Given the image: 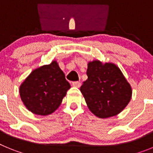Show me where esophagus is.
<instances>
[{
  "mask_svg": "<svg viewBox=\"0 0 153 153\" xmlns=\"http://www.w3.org/2000/svg\"><path fill=\"white\" fill-rule=\"evenodd\" d=\"M73 86H75V87H79L81 86V83L79 82V81H76V82H74L72 83Z\"/></svg>",
  "mask_w": 153,
  "mask_h": 153,
  "instance_id": "34e87169",
  "label": "esophagus"
}]
</instances>
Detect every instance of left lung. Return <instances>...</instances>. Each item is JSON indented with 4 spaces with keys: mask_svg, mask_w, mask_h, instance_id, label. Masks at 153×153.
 Listing matches in <instances>:
<instances>
[{
    "mask_svg": "<svg viewBox=\"0 0 153 153\" xmlns=\"http://www.w3.org/2000/svg\"><path fill=\"white\" fill-rule=\"evenodd\" d=\"M88 79L80 91L90 111L100 118L119 114L128 105L132 89L121 70L113 63L102 64L99 60L88 63Z\"/></svg>",
    "mask_w": 153,
    "mask_h": 153,
    "instance_id": "8db88e82",
    "label": "left lung"
}]
</instances>
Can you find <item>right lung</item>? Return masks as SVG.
<instances>
[{
	"label": "right lung",
	"instance_id": "right-lung-1",
	"mask_svg": "<svg viewBox=\"0 0 153 153\" xmlns=\"http://www.w3.org/2000/svg\"><path fill=\"white\" fill-rule=\"evenodd\" d=\"M70 85L56 61L31 72L20 86L21 100L30 111L47 116L59 107Z\"/></svg>",
	"mask_w": 153,
	"mask_h": 153
}]
</instances>
